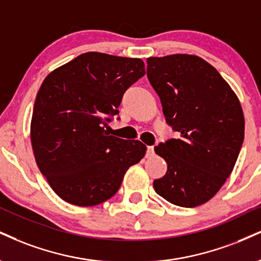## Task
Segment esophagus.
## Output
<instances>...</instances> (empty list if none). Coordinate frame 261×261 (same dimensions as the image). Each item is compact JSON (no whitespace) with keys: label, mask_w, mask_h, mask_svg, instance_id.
I'll return each mask as SVG.
<instances>
[{"label":"esophagus","mask_w":261,"mask_h":261,"mask_svg":"<svg viewBox=\"0 0 261 261\" xmlns=\"http://www.w3.org/2000/svg\"><path fill=\"white\" fill-rule=\"evenodd\" d=\"M153 154H154V148H153V146H148V147H147L146 155L147 156H152Z\"/></svg>","instance_id":"obj_1"}]
</instances>
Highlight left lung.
<instances>
[{
  "label": "left lung",
  "mask_w": 261,
  "mask_h": 261,
  "mask_svg": "<svg viewBox=\"0 0 261 261\" xmlns=\"http://www.w3.org/2000/svg\"><path fill=\"white\" fill-rule=\"evenodd\" d=\"M147 76L178 135L154 147L168 170L153 187L175 205L198 206L219 192L236 164L244 139L240 99L198 56L147 58Z\"/></svg>",
  "instance_id": "left-lung-1"
}]
</instances>
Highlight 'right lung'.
I'll return each mask as SVG.
<instances>
[{"label": "right lung", "instance_id": "right-lung-1", "mask_svg": "<svg viewBox=\"0 0 261 261\" xmlns=\"http://www.w3.org/2000/svg\"><path fill=\"white\" fill-rule=\"evenodd\" d=\"M144 73L140 58L87 52L43 80L31 118V146L40 171L63 200L79 206L106 202L146 154L141 141L105 130L125 91Z\"/></svg>", "mask_w": 261, "mask_h": 261}]
</instances>
